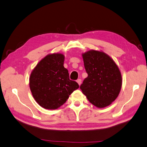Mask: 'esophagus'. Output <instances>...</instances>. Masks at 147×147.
<instances>
[{"label": "esophagus", "instance_id": "obj_1", "mask_svg": "<svg viewBox=\"0 0 147 147\" xmlns=\"http://www.w3.org/2000/svg\"><path fill=\"white\" fill-rule=\"evenodd\" d=\"M77 83H78V85H80L82 84V80L81 79H78L77 80Z\"/></svg>", "mask_w": 147, "mask_h": 147}]
</instances>
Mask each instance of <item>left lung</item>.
<instances>
[{"mask_svg":"<svg viewBox=\"0 0 147 147\" xmlns=\"http://www.w3.org/2000/svg\"><path fill=\"white\" fill-rule=\"evenodd\" d=\"M87 78L80 89L92 104L98 108L109 106L122 87V76L117 64L108 55L90 50L82 55Z\"/></svg>","mask_w":147,"mask_h":147,"instance_id":"left-lung-1","label":"left lung"}]
</instances>
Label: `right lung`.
<instances>
[{
	"instance_id": "obj_1",
	"label": "right lung",
	"mask_w": 147,
	"mask_h": 147,
	"mask_svg": "<svg viewBox=\"0 0 147 147\" xmlns=\"http://www.w3.org/2000/svg\"><path fill=\"white\" fill-rule=\"evenodd\" d=\"M64 61L62 54L48 55L37 64L30 74L32 94L36 101L45 109L59 108L73 91L79 88L76 82L69 79Z\"/></svg>"
}]
</instances>
